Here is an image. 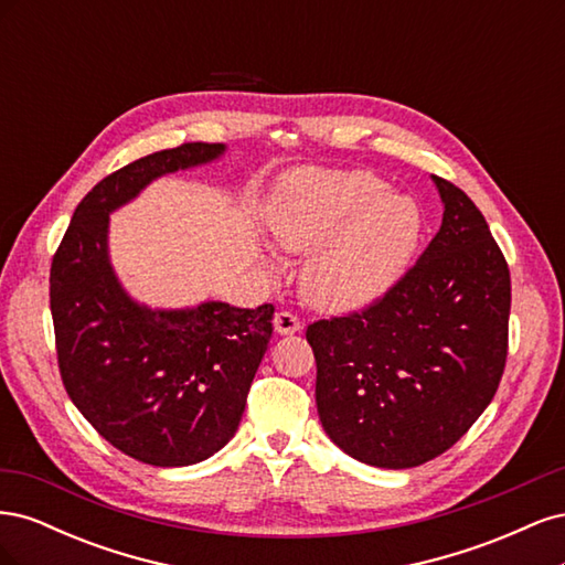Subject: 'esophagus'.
I'll return each mask as SVG.
<instances>
[{
    "label": "esophagus",
    "mask_w": 565,
    "mask_h": 565,
    "mask_svg": "<svg viewBox=\"0 0 565 565\" xmlns=\"http://www.w3.org/2000/svg\"><path fill=\"white\" fill-rule=\"evenodd\" d=\"M273 328H276V332H278V334L287 337V334H295V332H299V330L303 328V324H301V320H299L295 313L280 311V313H276V318H273Z\"/></svg>",
    "instance_id": "obj_1"
}]
</instances>
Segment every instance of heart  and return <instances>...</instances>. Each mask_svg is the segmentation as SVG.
Here are the masks:
<instances>
[{
  "label": "heart",
  "instance_id": "heart-1",
  "mask_svg": "<svg viewBox=\"0 0 565 565\" xmlns=\"http://www.w3.org/2000/svg\"><path fill=\"white\" fill-rule=\"evenodd\" d=\"M266 226L278 247L306 254L303 297L344 313L384 299L403 278L422 218L413 200L386 193L363 169H299L273 193Z\"/></svg>",
  "mask_w": 565,
  "mask_h": 565
}]
</instances>
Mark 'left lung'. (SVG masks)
<instances>
[{"mask_svg":"<svg viewBox=\"0 0 565 565\" xmlns=\"http://www.w3.org/2000/svg\"><path fill=\"white\" fill-rule=\"evenodd\" d=\"M443 221L419 262L363 313L318 320L316 405L353 459L409 469L452 448L502 380L511 280L476 204L431 177Z\"/></svg>","mask_w":565,"mask_h":565,"instance_id":"8db88e82","label":"left lung"}]
</instances>
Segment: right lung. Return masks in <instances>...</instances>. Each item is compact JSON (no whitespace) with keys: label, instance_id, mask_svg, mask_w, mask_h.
I'll use <instances>...</instances> for the list:
<instances>
[{"label":"right lung","instance_id":"add662e5","mask_svg":"<svg viewBox=\"0 0 565 565\" xmlns=\"http://www.w3.org/2000/svg\"><path fill=\"white\" fill-rule=\"evenodd\" d=\"M226 143L152 152L92 188L51 264L49 292L67 396L110 446L152 467H188L237 431L270 341L273 306L200 301L152 309L110 262V214L167 174L212 164Z\"/></svg>","mask_w":565,"mask_h":565}]
</instances>
